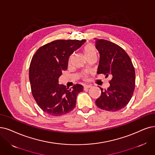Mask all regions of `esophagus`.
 <instances>
[{
    "label": "esophagus",
    "instance_id": "34e87169",
    "mask_svg": "<svg viewBox=\"0 0 155 155\" xmlns=\"http://www.w3.org/2000/svg\"><path fill=\"white\" fill-rule=\"evenodd\" d=\"M91 87V86L90 85V84H86V85H84V89H88V88H90Z\"/></svg>",
    "mask_w": 155,
    "mask_h": 155
}]
</instances>
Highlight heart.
Wrapping results in <instances>:
<instances>
[{"label": "heart", "instance_id": "b5f03b06", "mask_svg": "<svg viewBox=\"0 0 155 155\" xmlns=\"http://www.w3.org/2000/svg\"><path fill=\"white\" fill-rule=\"evenodd\" d=\"M83 52L86 58L94 56V55H97L96 49L95 46L91 44L86 45L83 48Z\"/></svg>", "mask_w": 155, "mask_h": 155}]
</instances>
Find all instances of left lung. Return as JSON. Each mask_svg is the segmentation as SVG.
<instances>
[{"label":"left lung","instance_id":"obj_1","mask_svg":"<svg viewBox=\"0 0 155 155\" xmlns=\"http://www.w3.org/2000/svg\"><path fill=\"white\" fill-rule=\"evenodd\" d=\"M95 47L100 54L97 74L106 78L112 77L110 86L103 91L95 104L101 109L117 111L125 107L133 95L135 72L130 58L122 48L104 39H94Z\"/></svg>","mask_w":155,"mask_h":155}]
</instances>
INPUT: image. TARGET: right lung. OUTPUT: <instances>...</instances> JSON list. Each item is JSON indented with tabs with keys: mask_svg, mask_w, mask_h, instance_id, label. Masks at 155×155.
<instances>
[{
	"mask_svg": "<svg viewBox=\"0 0 155 155\" xmlns=\"http://www.w3.org/2000/svg\"><path fill=\"white\" fill-rule=\"evenodd\" d=\"M86 40H57L42 46L32 57L29 68V79L32 95L39 107L51 116L68 113L76 107L81 84L72 89L58 84L62 71L67 69L69 58Z\"/></svg>",
	"mask_w": 155,
	"mask_h": 155,
	"instance_id": "1",
	"label": "right lung"
}]
</instances>
